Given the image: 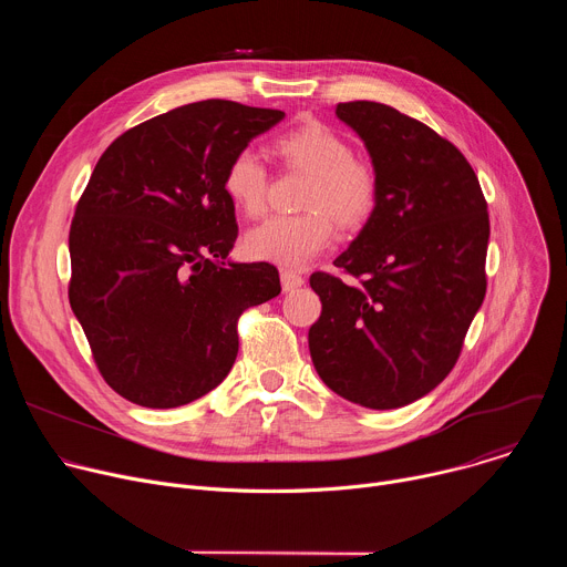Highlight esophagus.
Wrapping results in <instances>:
<instances>
[{"mask_svg":"<svg viewBox=\"0 0 567 567\" xmlns=\"http://www.w3.org/2000/svg\"><path fill=\"white\" fill-rule=\"evenodd\" d=\"M280 285H282L285 291H293V289H298V287L305 285V278H302V274H298V271L282 269V271H280Z\"/></svg>","mask_w":567,"mask_h":567,"instance_id":"obj_1","label":"esophagus"}]
</instances>
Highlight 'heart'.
<instances>
[{"mask_svg": "<svg viewBox=\"0 0 567 567\" xmlns=\"http://www.w3.org/2000/svg\"><path fill=\"white\" fill-rule=\"evenodd\" d=\"M274 154L291 171L309 175L300 215L269 217L247 233L249 258L278 267H305L334 239V221L359 230L379 204V177L368 161L354 158L352 145L318 121L300 123L274 138ZM269 175L249 150L237 152L224 171L221 188L230 204L247 217L265 210Z\"/></svg>", "mask_w": 567, "mask_h": 567, "instance_id": "b5f03b06", "label": "heart"}]
</instances>
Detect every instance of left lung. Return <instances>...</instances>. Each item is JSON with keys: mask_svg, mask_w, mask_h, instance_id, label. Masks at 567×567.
I'll return each instance as SVG.
<instances>
[{"mask_svg": "<svg viewBox=\"0 0 567 567\" xmlns=\"http://www.w3.org/2000/svg\"><path fill=\"white\" fill-rule=\"evenodd\" d=\"M379 177L370 221L334 265L309 278L320 318L309 328L318 377L372 411L401 409L453 370L487 293L489 213L464 154L394 107L339 103Z\"/></svg>", "mask_w": 567, "mask_h": 567, "instance_id": "1", "label": "left lung"}]
</instances>
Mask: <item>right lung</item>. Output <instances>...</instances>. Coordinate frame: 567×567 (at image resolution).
<instances>
[{
  "label": "right lung",
  "instance_id": "obj_1",
  "mask_svg": "<svg viewBox=\"0 0 567 567\" xmlns=\"http://www.w3.org/2000/svg\"><path fill=\"white\" fill-rule=\"evenodd\" d=\"M285 118L202 101L121 134L99 158L69 230V302L112 390L177 409L217 388L237 318L280 293L269 262H230L228 161Z\"/></svg>",
  "mask_w": 567,
  "mask_h": 567
}]
</instances>
